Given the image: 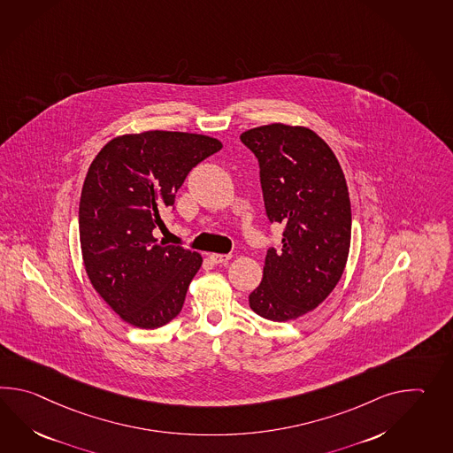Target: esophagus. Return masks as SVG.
<instances>
[{
  "instance_id": "34e87169",
  "label": "esophagus",
  "mask_w": 453,
  "mask_h": 453,
  "mask_svg": "<svg viewBox=\"0 0 453 453\" xmlns=\"http://www.w3.org/2000/svg\"><path fill=\"white\" fill-rule=\"evenodd\" d=\"M232 255H224V253H210V260L216 265H221V263L229 262Z\"/></svg>"
}]
</instances>
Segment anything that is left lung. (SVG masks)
<instances>
[{"instance_id": "obj_1", "label": "left lung", "mask_w": 453, "mask_h": 453, "mask_svg": "<svg viewBox=\"0 0 453 453\" xmlns=\"http://www.w3.org/2000/svg\"><path fill=\"white\" fill-rule=\"evenodd\" d=\"M241 140L260 164L268 219L284 224L270 249L250 309L273 322L296 320L322 303L342 280L351 245L348 185L330 146L311 128L270 123Z\"/></svg>"}]
</instances>
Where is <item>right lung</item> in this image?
Segmentation results:
<instances>
[{
  "mask_svg": "<svg viewBox=\"0 0 453 453\" xmlns=\"http://www.w3.org/2000/svg\"><path fill=\"white\" fill-rule=\"evenodd\" d=\"M211 136L151 130L109 141L92 161L80 202L82 262L94 289L133 326L151 330L180 313L193 276L202 266L196 251L159 242L188 172L219 151Z\"/></svg>",
  "mask_w": 453,
  "mask_h": 453,
  "instance_id": "1",
  "label": "right lung"
}]
</instances>
